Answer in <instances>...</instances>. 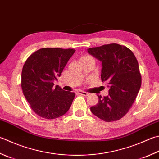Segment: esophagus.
<instances>
[{"mask_svg": "<svg viewBox=\"0 0 159 159\" xmlns=\"http://www.w3.org/2000/svg\"><path fill=\"white\" fill-rule=\"evenodd\" d=\"M78 93H79L80 95H84V96H87V95H89V93L85 92V91H78Z\"/></svg>", "mask_w": 159, "mask_h": 159, "instance_id": "34e87169", "label": "esophagus"}]
</instances>
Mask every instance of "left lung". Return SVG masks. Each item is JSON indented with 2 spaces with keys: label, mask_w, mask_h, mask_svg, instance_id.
<instances>
[{
  "label": "left lung",
  "mask_w": 159,
  "mask_h": 159,
  "mask_svg": "<svg viewBox=\"0 0 159 159\" xmlns=\"http://www.w3.org/2000/svg\"><path fill=\"white\" fill-rule=\"evenodd\" d=\"M87 51L102 62V82L109 88L108 96L98 95V102L91 107V112L104 121L118 120L132 106L141 86L139 63L131 50L117 43Z\"/></svg>",
  "instance_id": "1"
}]
</instances>
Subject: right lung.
<instances>
[{
    "instance_id": "1",
    "label": "right lung",
    "mask_w": 159,
    "mask_h": 159,
    "mask_svg": "<svg viewBox=\"0 0 159 159\" xmlns=\"http://www.w3.org/2000/svg\"><path fill=\"white\" fill-rule=\"evenodd\" d=\"M75 50L44 48L29 57L23 65L21 88L34 111L41 118H57L66 113L75 93L54 86Z\"/></svg>"
}]
</instances>
